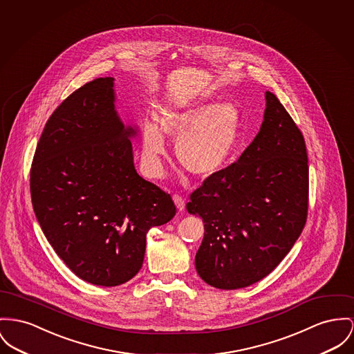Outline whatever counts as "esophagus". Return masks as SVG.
<instances>
[{
  "instance_id": "1",
  "label": "esophagus",
  "mask_w": 354,
  "mask_h": 354,
  "mask_svg": "<svg viewBox=\"0 0 354 354\" xmlns=\"http://www.w3.org/2000/svg\"><path fill=\"white\" fill-rule=\"evenodd\" d=\"M173 201H174V204H176L177 209H178L180 212H183V211L185 209V201H184V198H183L181 196L174 194V196H173Z\"/></svg>"
}]
</instances>
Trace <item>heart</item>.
<instances>
[{
  "mask_svg": "<svg viewBox=\"0 0 354 354\" xmlns=\"http://www.w3.org/2000/svg\"><path fill=\"white\" fill-rule=\"evenodd\" d=\"M167 136L177 141L176 156L194 177L209 178L235 161L244 140L241 110L234 102L192 99L167 104L160 122L143 120L141 162L149 177L162 173Z\"/></svg>",
  "mask_w": 354,
  "mask_h": 354,
  "instance_id": "obj_1",
  "label": "heart"
}]
</instances>
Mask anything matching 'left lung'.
<instances>
[{
    "label": "left lung",
    "mask_w": 354,
    "mask_h": 354,
    "mask_svg": "<svg viewBox=\"0 0 354 354\" xmlns=\"http://www.w3.org/2000/svg\"><path fill=\"white\" fill-rule=\"evenodd\" d=\"M259 133L240 158L190 194L204 221L196 270L209 286L259 282L290 252L307 217L306 143L279 99L264 93Z\"/></svg>",
    "instance_id": "1"
}]
</instances>
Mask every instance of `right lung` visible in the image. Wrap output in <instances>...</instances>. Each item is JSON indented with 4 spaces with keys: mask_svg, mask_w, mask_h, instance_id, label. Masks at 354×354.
Instances as JSON below:
<instances>
[{
    "mask_svg": "<svg viewBox=\"0 0 354 354\" xmlns=\"http://www.w3.org/2000/svg\"><path fill=\"white\" fill-rule=\"evenodd\" d=\"M114 77L72 93L48 119L30 170L33 211L72 272L95 286L129 282L141 270L146 234L176 214L170 194L143 180L115 109Z\"/></svg>",
    "mask_w": 354,
    "mask_h": 354,
    "instance_id": "add662e5",
    "label": "right lung"
}]
</instances>
